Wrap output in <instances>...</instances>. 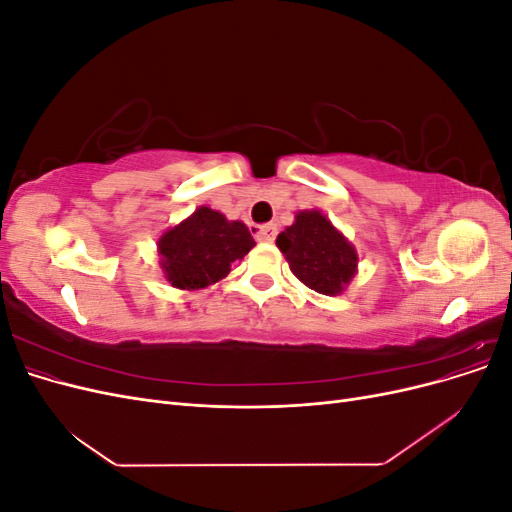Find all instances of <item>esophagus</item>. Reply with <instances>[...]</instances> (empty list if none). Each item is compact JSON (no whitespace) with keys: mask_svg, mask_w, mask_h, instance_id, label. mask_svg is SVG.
<instances>
[{"mask_svg":"<svg viewBox=\"0 0 512 512\" xmlns=\"http://www.w3.org/2000/svg\"><path fill=\"white\" fill-rule=\"evenodd\" d=\"M275 237H277V226H275V224L260 226L258 232H256V239H258L260 243H271V241H275Z\"/></svg>","mask_w":512,"mask_h":512,"instance_id":"34e87169","label":"esophagus"}]
</instances>
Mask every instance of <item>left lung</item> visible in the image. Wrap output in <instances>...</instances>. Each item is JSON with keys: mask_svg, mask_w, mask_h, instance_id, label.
<instances>
[{"mask_svg": "<svg viewBox=\"0 0 512 512\" xmlns=\"http://www.w3.org/2000/svg\"><path fill=\"white\" fill-rule=\"evenodd\" d=\"M292 273L316 292L339 294L356 269L354 247L320 211H301L277 237Z\"/></svg>", "mask_w": 512, "mask_h": 512, "instance_id": "1", "label": "left lung"}]
</instances>
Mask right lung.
Returning a JSON list of instances; mask_svg holds the SVG:
<instances>
[{
	"mask_svg": "<svg viewBox=\"0 0 512 512\" xmlns=\"http://www.w3.org/2000/svg\"><path fill=\"white\" fill-rule=\"evenodd\" d=\"M256 243L241 222H228L209 207L196 209L188 220L160 239L166 280L183 290H198L228 275L230 265Z\"/></svg>",
	"mask_w": 512,
	"mask_h": 512,
	"instance_id": "add662e5",
	"label": "right lung"
}]
</instances>
